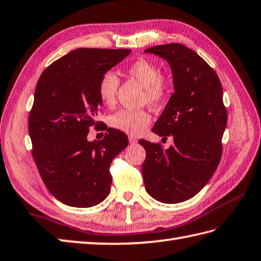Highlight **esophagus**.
Returning <instances> with one entry per match:
<instances>
[{"label": "esophagus", "mask_w": 261, "mask_h": 261, "mask_svg": "<svg viewBox=\"0 0 261 261\" xmlns=\"http://www.w3.org/2000/svg\"><path fill=\"white\" fill-rule=\"evenodd\" d=\"M128 141H129L130 144H136V143L138 142L137 138L134 137V136H129V137H128Z\"/></svg>", "instance_id": "esophagus-1"}]
</instances>
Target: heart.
<instances>
[{"label": "heart", "instance_id": "heart-1", "mask_svg": "<svg viewBox=\"0 0 261 261\" xmlns=\"http://www.w3.org/2000/svg\"><path fill=\"white\" fill-rule=\"evenodd\" d=\"M126 73L143 87L144 98L150 105H160L165 100L170 86L163 77L160 76V68L155 63L140 58L126 68ZM118 86L119 79L114 72L108 71L102 74L98 85V94L105 105H113ZM149 121L150 115L147 112L133 111V109H121L109 118V124L115 129L130 135L141 134L146 128Z\"/></svg>", "mask_w": 261, "mask_h": 261}]
</instances>
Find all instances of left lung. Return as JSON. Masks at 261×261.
Returning <instances> with one entry per match:
<instances>
[{"instance_id": "1", "label": "left lung", "mask_w": 261, "mask_h": 261, "mask_svg": "<svg viewBox=\"0 0 261 261\" xmlns=\"http://www.w3.org/2000/svg\"><path fill=\"white\" fill-rule=\"evenodd\" d=\"M145 52L164 59L171 68L174 92L153 133L172 136L174 144L162 149L160 144L140 141L146 150L144 184L153 199L179 203L205 187L221 159L228 120L222 86L213 69L183 44L155 45Z\"/></svg>"}]
</instances>
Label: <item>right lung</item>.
Here are the masks:
<instances>
[{
    "label": "right lung",
    "instance_id": "add662e5",
    "mask_svg": "<svg viewBox=\"0 0 261 261\" xmlns=\"http://www.w3.org/2000/svg\"><path fill=\"white\" fill-rule=\"evenodd\" d=\"M130 51L76 49L39 78L29 116L32 155L45 187L63 204L90 207L111 192L109 167L128 138L114 128L100 142H89L87 136L102 106L100 78Z\"/></svg>",
    "mask_w": 261,
    "mask_h": 261
}]
</instances>
